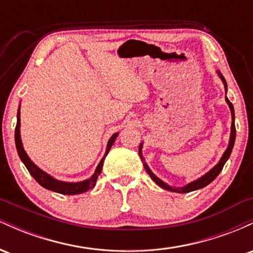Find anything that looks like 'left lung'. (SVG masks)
I'll return each instance as SVG.
<instances>
[{"label": "left lung", "instance_id": "left-lung-1", "mask_svg": "<svg viewBox=\"0 0 253 253\" xmlns=\"http://www.w3.org/2000/svg\"><path fill=\"white\" fill-rule=\"evenodd\" d=\"M217 76L220 77V80L222 81L223 83V86H225V92L227 94V83H226L225 78L221 74H220V71H216ZM226 100V103L228 104L229 107V110H231V115H232V125H231V134H229V140H228V146L227 149L225 150V152H223V155L221 156V158H220V161L217 162L216 165H214L211 169L208 171V172H206L205 175L199 177V178L195 179V181L188 183V184H185L184 187H172V185H169L168 183H165L164 181H162L159 177H157L155 173L152 172V170L150 169L149 165H147L146 162H145V158L143 157V145L144 143H140L139 145V156H140V159L141 162H143L144 164V168L145 170L147 171V173H149L151 178H152V181L156 183L157 185H159L161 188H163L165 190H169V191H173V193H179V194H184V193H190V191H194V190H197V189H202V188H205L206 185H208L210 183H211L214 181V179L216 178L217 175H219L220 172H221L223 165H225L226 162L228 161L229 156H231L232 153V150H233V146H234V141H236V125H234V108H233V104L229 102V100L227 98V96L225 97Z\"/></svg>", "mask_w": 253, "mask_h": 253}]
</instances>
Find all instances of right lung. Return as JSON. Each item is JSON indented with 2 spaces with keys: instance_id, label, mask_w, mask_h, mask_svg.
I'll use <instances>...</instances> for the list:
<instances>
[{
  "instance_id": "add662e5",
  "label": "right lung",
  "mask_w": 253,
  "mask_h": 253,
  "mask_svg": "<svg viewBox=\"0 0 253 253\" xmlns=\"http://www.w3.org/2000/svg\"><path fill=\"white\" fill-rule=\"evenodd\" d=\"M20 107L21 106H19V109H17V117H16L17 123L15 127V145H16L17 155H19L22 163L25 164V167L27 168V170L30 171L31 175L33 176V178L36 179L42 187L45 188V189L54 191V193H58V194H63V195H77V194L85 193V191H88L91 189V188H94L95 184H96L98 175H100L101 171H102L104 158H106L107 155H108L110 147L113 146L114 141L117 140L119 133L118 132L114 133V134L109 138L108 143H107V149H106V152H104V156L102 157V159H101L100 163H98V165L96 167L95 172L92 173L89 178L84 179V181H80V182L59 181V179L54 178L53 176H51L50 173L45 172V171L40 169L37 164H34L33 162L31 161L30 157H28L27 152L25 151L24 145H22V140H21V134H20V126H21V120H20Z\"/></svg>"
}]
</instances>
